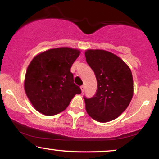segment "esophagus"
I'll return each instance as SVG.
<instances>
[{
    "mask_svg": "<svg viewBox=\"0 0 159 159\" xmlns=\"http://www.w3.org/2000/svg\"><path fill=\"white\" fill-rule=\"evenodd\" d=\"M80 88H81L82 93H83L84 91V89H85V87H84V85H82L81 87H80Z\"/></svg>",
    "mask_w": 159,
    "mask_h": 159,
    "instance_id": "34e87169",
    "label": "esophagus"
}]
</instances>
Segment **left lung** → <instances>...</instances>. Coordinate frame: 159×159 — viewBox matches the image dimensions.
Here are the masks:
<instances>
[{
    "label": "left lung",
    "instance_id": "left-lung-1",
    "mask_svg": "<svg viewBox=\"0 0 159 159\" xmlns=\"http://www.w3.org/2000/svg\"><path fill=\"white\" fill-rule=\"evenodd\" d=\"M84 55L97 80L94 96L84 97L87 113L99 122L114 120L125 111L132 98L131 70L119 56L104 50H87Z\"/></svg>",
    "mask_w": 159,
    "mask_h": 159
}]
</instances>
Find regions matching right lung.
<instances>
[{"label": "right lung", "instance_id": "add662e5", "mask_svg": "<svg viewBox=\"0 0 159 159\" xmlns=\"http://www.w3.org/2000/svg\"><path fill=\"white\" fill-rule=\"evenodd\" d=\"M80 51L71 48L49 49L34 56L26 71L25 90L34 108L53 116L68 107L76 94L81 93L70 71Z\"/></svg>", "mask_w": 159, "mask_h": 159}]
</instances>
